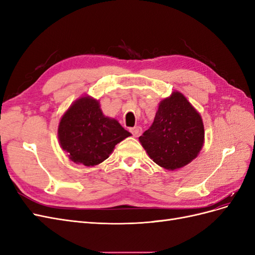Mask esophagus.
Returning <instances> with one entry per match:
<instances>
[{
  "label": "esophagus",
  "instance_id": "obj_1",
  "mask_svg": "<svg viewBox=\"0 0 255 255\" xmlns=\"http://www.w3.org/2000/svg\"><path fill=\"white\" fill-rule=\"evenodd\" d=\"M129 130H130V133H132L135 137H138V136L141 134L142 128L140 127H134L132 128H129Z\"/></svg>",
  "mask_w": 255,
  "mask_h": 255
}]
</instances>
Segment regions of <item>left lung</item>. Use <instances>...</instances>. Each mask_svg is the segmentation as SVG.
I'll use <instances>...</instances> for the list:
<instances>
[{
    "label": "left lung",
    "mask_w": 255,
    "mask_h": 255,
    "mask_svg": "<svg viewBox=\"0 0 255 255\" xmlns=\"http://www.w3.org/2000/svg\"><path fill=\"white\" fill-rule=\"evenodd\" d=\"M139 141L150 158L167 170L191 163L204 143L201 115L180 91L161 100L155 118Z\"/></svg>",
    "instance_id": "left-lung-1"
}]
</instances>
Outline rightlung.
I'll use <instances>...</instances> for the list:
<instances>
[{
    "label": "right lung",
    "mask_w": 255,
    "mask_h": 255,
    "mask_svg": "<svg viewBox=\"0 0 255 255\" xmlns=\"http://www.w3.org/2000/svg\"><path fill=\"white\" fill-rule=\"evenodd\" d=\"M57 134L69 158L87 167L101 164L116 144L132 135L117 120L106 117L99 100L90 96H83L70 105L60 118Z\"/></svg>",
    "instance_id": "obj_1"
}]
</instances>
